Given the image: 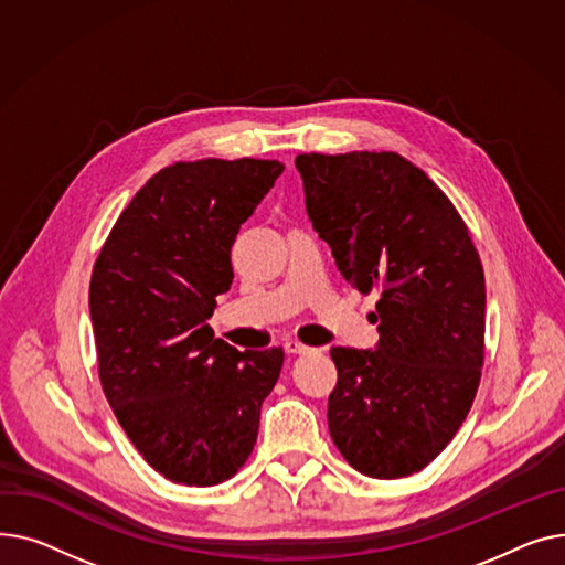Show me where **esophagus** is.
<instances>
[{
    "label": "esophagus",
    "instance_id": "34e87169",
    "mask_svg": "<svg viewBox=\"0 0 565 565\" xmlns=\"http://www.w3.org/2000/svg\"><path fill=\"white\" fill-rule=\"evenodd\" d=\"M282 349H285L287 353H308V351H312L310 347L301 344V342H298V340H287V342L282 344Z\"/></svg>",
    "mask_w": 565,
    "mask_h": 565
}]
</instances>
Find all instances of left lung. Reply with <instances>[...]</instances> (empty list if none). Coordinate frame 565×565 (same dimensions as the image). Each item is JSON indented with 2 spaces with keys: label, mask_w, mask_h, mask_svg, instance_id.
I'll return each instance as SVG.
<instances>
[{
  "label": "left lung",
  "mask_w": 565,
  "mask_h": 565,
  "mask_svg": "<svg viewBox=\"0 0 565 565\" xmlns=\"http://www.w3.org/2000/svg\"><path fill=\"white\" fill-rule=\"evenodd\" d=\"M296 169L340 274L379 294L376 347L330 349V438L362 475L408 477L472 408L486 333L481 259L449 198L402 154L310 152Z\"/></svg>",
  "instance_id": "obj_1"
}]
</instances>
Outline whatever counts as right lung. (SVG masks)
Wrapping results in <instances>:
<instances>
[{
  "label": "right lung",
  "mask_w": 565,
  "mask_h": 565,
  "mask_svg": "<svg viewBox=\"0 0 565 565\" xmlns=\"http://www.w3.org/2000/svg\"><path fill=\"white\" fill-rule=\"evenodd\" d=\"M276 159L166 166L97 255L88 308L99 381L127 438L166 479L216 486L253 451L282 349L237 351L207 319L232 285L230 248L269 193Z\"/></svg>",
  "instance_id": "add662e5"
}]
</instances>
